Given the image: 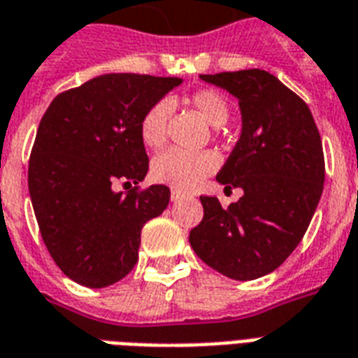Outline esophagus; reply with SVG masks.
Listing matches in <instances>:
<instances>
[{
  "instance_id": "esophagus-1",
  "label": "esophagus",
  "mask_w": 358,
  "mask_h": 358,
  "mask_svg": "<svg viewBox=\"0 0 358 358\" xmlns=\"http://www.w3.org/2000/svg\"><path fill=\"white\" fill-rule=\"evenodd\" d=\"M171 199L174 201V203H176V201H180V199H184V193H180L178 189H172V192H171Z\"/></svg>"
}]
</instances>
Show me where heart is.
Listing matches in <instances>:
<instances>
[{
	"instance_id": "obj_1",
	"label": "heart",
	"mask_w": 358,
	"mask_h": 358,
	"mask_svg": "<svg viewBox=\"0 0 358 358\" xmlns=\"http://www.w3.org/2000/svg\"><path fill=\"white\" fill-rule=\"evenodd\" d=\"M189 104L213 127H222L229 117L227 100L213 89L193 92ZM172 115L171 100H159L144 113L140 123V138L148 148L157 150L166 142V129ZM218 169V155L213 152H184L171 148L159 153L152 163V176L159 184L178 192L197 187L203 180Z\"/></svg>"
}]
</instances>
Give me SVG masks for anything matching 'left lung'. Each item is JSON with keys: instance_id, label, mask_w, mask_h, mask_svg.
I'll return each mask as SVG.
<instances>
[{"instance_id": "obj_1", "label": "left lung", "mask_w": 358, "mask_h": 358, "mask_svg": "<svg viewBox=\"0 0 358 358\" xmlns=\"http://www.w3.org/2000/svg\"><path fill=\"white\" fill-rule=\"evenodd\" d=\"M239 100L243 129L220 184L243 197L222 208L201 197L203 220L189 233L206 266L235 280L271 273L306 235L324 186L319 129L307 104L264 70L201 76Z\"/></svg>"}]
</instances>
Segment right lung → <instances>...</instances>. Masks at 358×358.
Instances as JSON below:
<instances>
[{
  "label": "right lung",
  "instance_id": "1",
  "mask_svg": "<svg viewBox=\"0 0 358 358\" xmlns=\"http://www.w3.org/2000/svg\"><path fill=\"white\" fill-rule=\"evenodd\" d=\"M180 78L104 73L58 94L39 123L28 187L47 250L66 277L89 288L117 282L138 262L140 233L171 201L166 186L140 184L148 153L144 113Z\"/></svg>",
  "mask_w": 358,
  "mask_h": 358
}]
</instances>
